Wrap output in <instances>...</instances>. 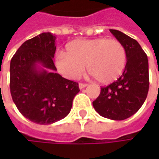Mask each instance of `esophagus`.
<instances>
[{
	"instance_id": "esophagus-1",
	"label": "esophagus",
	"mask_w": 159,
	"mask_h": 159,
	"mask_svg": "<svg viewBox=\"0 0 159 159\" xmlns=\"http://www.w3.org/2000/svg\"><path fill=\"white\" fill-rule=\"evenodd\" d=\"M85 86H87V84H84V83H80L79 84L80 89H83V88H84Z\"/></svg>"
}]
</instances>
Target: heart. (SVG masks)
Wrapping results in <instances>:
<instances>
[{
	"mask_svg": "<svg viewBox=\"0 0 159 159\" xmlns=\"http://www.w3.org/2000/svg\"><path fill=\"white\" fill-rule=\"evenodd\" d=\"M65 53L55 58V66L64 77L76 80L88 73L101 84H111L123 74L127 63L125 46L118 39H78L66 45Z\"/></svg>",
	"mask_w": 159,
	"mask_h": 159,
	"instance_id": "1",
	"label": "heart"
}]
</instances>
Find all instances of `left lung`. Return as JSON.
Here are the masks:
<instances>
[{
	"instance_id": "obj_1",
	"label": "left lung",
	"mask_w": 159,
	"mask_h": 159,
	"mask_svg": "<svg viewBox=\"0 0 159 159\" xmlns=\"http://www.w3.org/2000/svg\"><path fill=\"white\" fill-rule=\"evenodd\" d=\"M111 34L126 48L127 63L122 75L112 84L102 86L99 96L93 101L96 111L102 117L122 120L139 111L149 89L148 60L140 44L115 29Z\"/></svg>"
}]
</instances>
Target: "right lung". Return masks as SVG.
<instances>
[{"mask_svg": "<svg viewBox=\"0 0 159 159\" xmlns=\"http://www.w3.org/2000/svg\"><path fill=\"white\" fill-rule=\"evenodd\" d=\"M55 39L51 33H42L24 42L11 60L12 98L21 114L38 124L65 118L80 91L78 83L56 73Z\"/></svg>", "mask_w": 159, "mask_h": 159, "instance_id": "1", "label": "right lung"}]
</instances>
